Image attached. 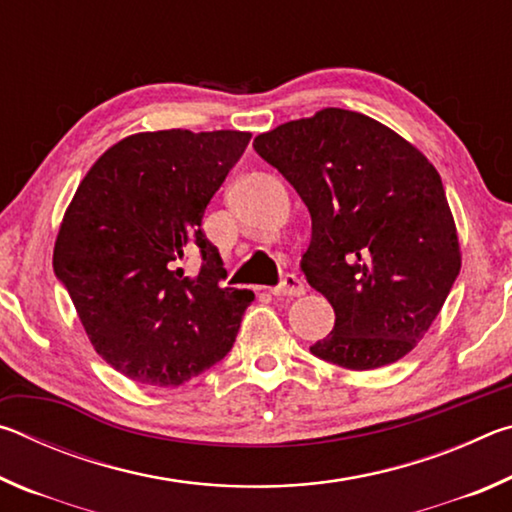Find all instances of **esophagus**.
<instances>
[{
  "label": "esophagus",
  "instance_id": "1",
  "mask_svg": "<svg viewBox=\"0 0 512 512\" xmlns=\"http://www.w3.org/2000/svg\"><path fill=\"white\" fill-rule=\"evenodd\" d=\"M271 293L277 298H298L305 293V284H302L296 275H284L282 282L277 284L275 289H271Z\"/></svg>",
  "mask_w": 512,
  "mask_h": 512
}]
</instances>
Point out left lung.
Returning <instances> with one entry per match:
<instances>
[{
	"label": "left lung",
	"instance_id": "obj_1",
	"mask_svg": "<svg viewBox=\"0 0 512 512\" xmlns=\"http://www.w3.org/2000/svg\"><path fill=\"white\" fill-rule=\"evenodd\" d=\"M253 146L311 214L302 271L336 320L309 350L348 370L406 357L461 271L436 167L377 119L343 108L287 121L257 135Z\"/></svg>",
	"mask_w": 512,
	"mask_h": 512
}]
</instances>
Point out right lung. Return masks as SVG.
Listing matches in <instances>:
<instances>
[{
  "instance_id": "1",
  "label": "right lung",
  "mask_w": 512,
  "mask_h": 512,
  "mask_svg": "<svg viewBox=\"0 0 512 512\" xmlns=\"http://www.w3.org/2000/svg\"><path fill=\"white\" fill-rule=\"evenodd\" d=\"M248 142L244 131L128 135L67 205L54 271L92 348L128 379L180 386L235 343L255 293L221 287L223 259L201 221ZM194 254L202 268L187 276Z\"/></svg>"
}]
</instances>
